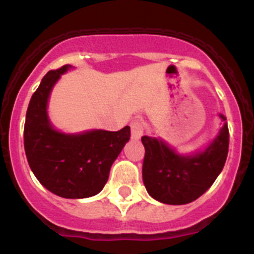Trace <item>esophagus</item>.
Segmentation results:
<instances>
[{
    "label": "esophagus",
    "instance_id": "34e87169",
    "mask_svg": "<svg viewBox=\"0 0 254 254\" xmlns=\"http://www.w3.org/2000/svg\"><path fill=\"white\" fill-rule=\"evenodd\" d=\"M143 131H145V125L141 120H134L133 122L131 123V134L132 138L134 140H138L143 134Z\"/></svg>",
    "mask_w": 254,
    "mask_h": 254
}]
</instances>
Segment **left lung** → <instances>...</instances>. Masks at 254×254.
I'll use <instances>...</instances> for the list:
<instances>
[{
	"mask_svg": "<svg viewBox=\"0 0 254 254\" xmlns=\"http://www.w3.org/2000/svg\"><path fill=\"white\" fill-rule=\"evenodd\" d=\"M225 121V117L220 116ZM145 146L143 185L152 198L168 205H185L202 196L225 165L229 150L228 125L214 142L193 156L176 154L164 141L141 137Z\"/></svg>",
	"mask_w": 254,
	"mask_h": 254,
	"instance_id": "8db88e82",
	"label": "left lung"
}]
</instances>
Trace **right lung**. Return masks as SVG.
Returning a JSON list of instances; mask_svg holds the SVG:
<instances>
[{
	"label": "right lung",
	"mask_w": 254,
	"mask_h": 254,
	"mask_svg": "<svg viewBox=\"0 0 254 254\" xmlns=\"http://www.w3.org/2000/svg\"><path fill=\"white\" fill-rule=\"evenodd\" d=\"M51 69L31 96L24 126V147L29 167L52 193L64 198H85L99 193L112 164L131 137L128 126L116 132L60 133L52 128L47 102L52 87L69 68Z\"/></svg>",
	"instance_id": "add662e5"
}]
</instances>
